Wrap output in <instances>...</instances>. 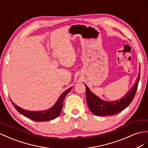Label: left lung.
I'll use <instances>...</instances> for the list:
<instances>
[{
  "label": "left lung",
  "instance_id": "obj_1",
  "mask_svg": "<svg viewBox=\"0 0 148 148\" xmlns=\"http://www.w3.org/2000/svg\"><path fill=\"white\" fill-rule=\"evenodd\" d=\"M140 79V73L136 79L134 84L126 95L121 99L114 101H104L93 94L89 88L86 86V101L88 108L94 114L99 116H112L122 111L131 104L133 100L138 89Z\"/></svg>",
  "mask_w": 148,
  "mask_h": 148
}]
</instances>
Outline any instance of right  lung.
<instances>
[{"instance_id": "obj_1", "label": "right lung", "mask_w": 148, "mask_h": 148, "mask_svg": "<svg viewBox=\"0 0 148 148\" xmlns=\"http://www.w3.org/2000/svg\"><path fill=\"white\" fill-rule=\"evenodd\" d=\"M73 88H70L64 91L60 96L59 97L58 100L57 101L55 104L53 106L45 111H30L27 110L22 109L18 106L15 104L12 100H10L12 102V104L16 108V110L19 112L21 114L24 115V116L28 117L29 119L32 121H39V122H42V121H47L54 119L56 117H58L60 112H61L62 109L63 107V102L66 96L69 93L71 90Z\"/></svg>"}]
</instances>
